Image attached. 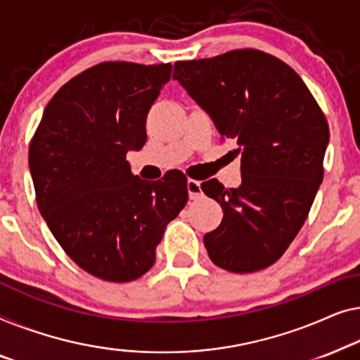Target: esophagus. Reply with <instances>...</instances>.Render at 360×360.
Segmentation results:
<instances>
[{
  "label": "esophagus",
  "instance_id": "obj_1",
  "mask_svg": "<svg viewBox=\"0 0 360 360\" xmlns=\"http://www.w3.org/2000/svg\"><path fill=\"white\" fill-rule=\"evenodd\" d=\"M187 194H189V199L195 200L202 197V189H200V182L195 179H187Z\"/></svg>",
  "mask_w": 360,
  "mask_h": 360
}]
</instances>
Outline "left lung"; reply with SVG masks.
I'll use <instances>...</instances> for the list:
<instances>
[{
	"label": "left lung",
	"instance_id": "obj_1",
	"mask_svg": "<svg viewBox=\"0 0 360 360\" xmlns=\"http://www.w3.org/2000/svg\"><path fill=\"white\" fill-rule=\"evenodd\" d=\"M174 79L241 153V184L217 179L202 191L224 209L207 233L210 259L230 272H255L285 252L323 181L330 129L293 70L255 49L174 63Z\"/></svg>",
	"mask_w": 360,
	"mask_h": 360
}]
</instances>
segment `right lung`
<instances>
[{"label": "right lung", "mask_w": 360, "mask_h": 360, "mask_svg": "<svg viewBox=\"0 0 360 360\" xmlns=\"http://www.w3.org/2000/svg\"><path fill=\"white\" fill-rule=\"evenodd\" d=\"M169 63L104 62L70 79L44 110L29 146L40 215L77 264L109 282L155 264L166 225L187 202V179L134 176L125 161L146 141V114L171 78Z\"/></svg>", "instance_id": "add662e5"}]
</instances>
